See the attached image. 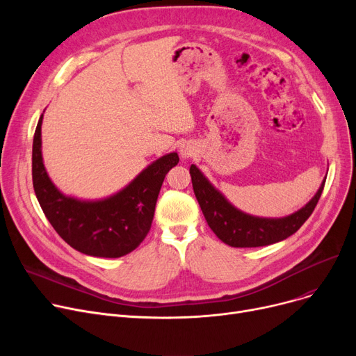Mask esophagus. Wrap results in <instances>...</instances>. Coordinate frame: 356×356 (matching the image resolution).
Instances as JSON below:
<instances>
[{"label": "esophagus", "mask_w": 356, "mask_h": 356, "mask_svg": "<svg viewBox=\"0 0 356 356\" xmlns=\"http://www.w3.org/2000/svg\"><path fill=\"white\" fill-rule=\"evenodd\" d=\"M179 153H180L181 159H191L196 153V147L192 143H184L180 145Z\"/></svg>", "instance_id": "34e87169"}]
</instances>
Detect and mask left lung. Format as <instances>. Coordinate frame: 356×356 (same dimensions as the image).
<instances>
[{"instance_id": "left-lung-1", "label": "left lung", "mask_w": 356, "mask_h": 356, "mask_svg": "<svg viewBox=\"0 0 356 356\" xmlns=\"http://www.w3.org/2000/svg\"><path fill=\"white\" fill-rule=\"evenodd\" d=\"M191 176L196 199L208 225L222 242L235 248L271 245L297 232L314 211L326 180L297 212L284 218H259L236 209L195 164L191 165Z\"/></svg>"}]
</instances>
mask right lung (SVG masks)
I'll return each mask as SVG.
<instances>
[{
  "label": "right lung",
  "instance_id": "obj_1",
  "mask_svg": "<svg viewBox=\"0 0 356 356\" xmlns=\"http://www.w3.org/2000/svg\"><path fill=\"white\" fill-rule=\"evenodd\" d=\"M43 114L33 140V188L40 207L60 238L76 251L102 258H118L134 251L147 236L163 180L179 163L168 153L131 180L124 189L98 200L62 193L50 180L42 156Z\"/></svg>",
  "mask_w": 356,
  "mask_h": 356
}]
</instances>
